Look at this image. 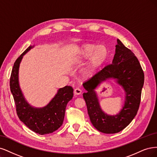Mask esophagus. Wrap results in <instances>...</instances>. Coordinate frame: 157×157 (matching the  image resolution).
<instances>
[{"label": "esophagus", "instance_id": "1", "mask_svg": "<svg viewBox=\"0 0 157 157\" xmlns=\"http://www.w3.org/2000/svg\"><path fill=\"white\" fill-rule=\"evenodd\" d=\"M82 90H81L79 88H76V89H74V93H75V94L79 95V94H82Z\"/></svg>", "mask_w": 157, "mask_h": 157}]
</instances>
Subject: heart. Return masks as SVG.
Here are the masks:
<instances>
[{"label":"heart","instance_id":"b5f03b06","mask_svg":"<svg viewBox=\"0 0 157 157\" xmlns=\"http://www.w3.org/2000/svg\"><path fill=\"white\" fill-rule=\"evenodd\" d=\"M108 57V49L104 45H98L95 44H85L79 49L76 56L79 62L90 60L83 70L85 77L90 78L105 63Z\"/></svg>","mask_w":157,"mask_h":157}]
</instances>
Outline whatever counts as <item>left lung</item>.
<instances>
[{
  "label": "left lung",
  "instance_id": "obj_1",
  "mask_svg": "<svg viewBox=\"0 0 157 157\" xmlns=\"http://www.w3.org/2000/svg\"><path fill=\"white\" fill-rule=\"evenodd\" d=\"M112 63L105 67L83 83V94L93 125L105 134H115L126 128L137 114L144 83V73L138 59L117 39ZM115 78L125 92L123 108L117 115L109 116L100 108L95 89L104 80Z\"/></svg>",
  "mask_w": 157,
  "mask_h": 157
}]
</instances>
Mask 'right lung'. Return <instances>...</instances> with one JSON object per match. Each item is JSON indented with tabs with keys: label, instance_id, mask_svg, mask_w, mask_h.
<instances>
[{
	"label": "right lung",
	"instance_id": "right-lung-1",
	"mask_svg": "<svg viewBox=\"0 0 157 157\" xmlns=\"http://www.w3.org/2000/svg\"><path fill=\"white\" fill-rule=\"evenodd\" d=\"M33 47L29 46L14 63L10 86L20 121L33 132L44 135L55 132L63 124L66 107L73 97L74 89L71 86L59 89L54 98L43 108H34L27 102L19 87L18 73L23 56Z\"/></svg>",
	"mask_w": 157,
	"mask_h": 157
}]
</instances>
